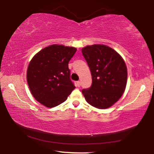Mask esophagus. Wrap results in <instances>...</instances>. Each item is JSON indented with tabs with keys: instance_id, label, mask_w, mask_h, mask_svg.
Segmentation results:
<instances>
[{
	"instance_id": "1",
	"label": "esophagus",
	"mask_w": 154,
	"mask_h": 154,
	"mask_svg": "<svg viewBox=\"0 0 154 154\" xmlns=\"http://www.w3.org/2000/svg\"><path fill=\"white\" fill-rule=\"evenodd\" d=\"M77 87H80L81 86V82H79V81H78V82H77Z\"/></svg>"
}]
</instances>
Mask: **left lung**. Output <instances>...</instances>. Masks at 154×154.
Here are the masks:
<instances>
[{"instance_id":"obj_1","label":"left lung","mask_w":154,"mask_h":154,"mask_svg":"<svg viewBox=\"0 0 154 154\" xmlns=\"http://www.w3.org/2000/svg\"><path fill=\"white\" fill-rule=\"evenodd\" d=\"M82 51L92 79L91 87L82 90V94L96 108L110 107L126 89L128 75L125 62L118 52L105 45H88Z\"/></svg>"}]
</instances>
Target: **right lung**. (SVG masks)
Masks as SVG:
<instances>
[{
    "label": "right lung",
    "mask_w": 154,
    "mask_h": 154,
    "mask_svg": "<svg viewBox=\"0 0 154 154\" xmlns=\"http://www.w3.org/2000/svg\"><path fill=\"white\" fill-rule=\"evenodd\" d=\"M77 49L51 45L38 52L30 62L27 82L38 102L51 108L64 103L75 89L69 62Z\"/></svg>",
    "instance_id": "right-lung-1"
}]
</instances>
